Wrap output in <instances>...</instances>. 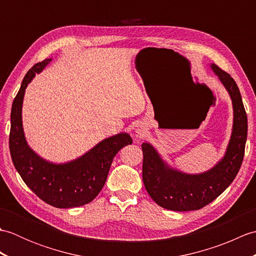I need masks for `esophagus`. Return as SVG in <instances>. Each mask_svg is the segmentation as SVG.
Wrapping results in <instances>:
<instances>
[{
    "label": "esophagus",
    "instance_id": "obj_1",
    "mask_svg": "<svg viewBox=\"0 0 256 256\" xmlns=\"http://www.w3.org/2000/svg\"><path fill=\"white\" fill-rule=\"evenodd\" d=\"M145 133H146V128L144 125H140V126L136 128V131H135V135H136V138L144 136Z\"/></svg>",
    "mask_w": 256,
    "mask_h": 256
}]
</instances>
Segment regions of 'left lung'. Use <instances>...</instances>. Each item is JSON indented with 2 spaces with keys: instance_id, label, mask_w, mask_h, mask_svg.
<instances>
[{
  "instance_id": "1",
  "label": "left lung",
  "mask_w": 256,
  "mask_h": 256,
  "mask_svg": "<svg viewBox=\"0 0 256 256\" xmlns=\"http://www.w3.org/2000/svg\"><path fill=\"white\" fill-rule=\"evenodd\" d=\"M211 69L229 92L233 128L226 154L218 164L201 174H184L167 165L150 143H143V182L150 198L174 211L199 210L209 204L234 180L242 165L248 136V116L238 84L231 76L211 64Z\"/></svg>"
}]
</instances>
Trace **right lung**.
Wrapping results in <instances>:
<instances>
[{
  "label": "right lung",
  "instance_id": "1",
  "mask_svg": "<svg viewBox=\"0 0 256 256\" xmlns=\"http://www.w3.org/2000/svg\"><path fill=\"white\" fill-rule=\"evenodd\" d=\"M50 62L52 58L34 64L22 81L10 111V152L16 170L32 192L46 204L66 209L86 204L96 197L104 186L114 156L133 140L128 133L116 134L64 164H54L38 156L26 142L22 106L27 84Z\"/></svg>",
  "mask_w": 256,
  "mask_h": 256
}]
</instances>
